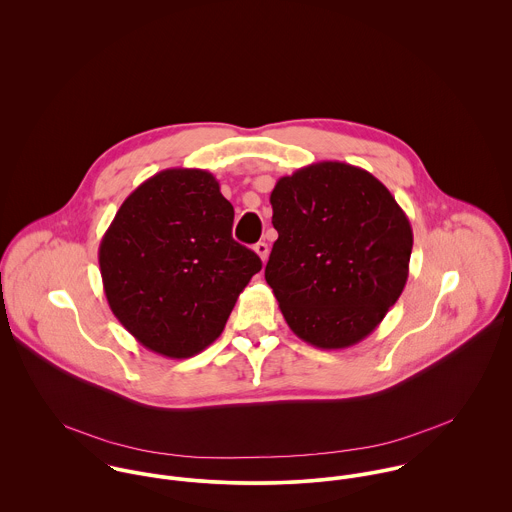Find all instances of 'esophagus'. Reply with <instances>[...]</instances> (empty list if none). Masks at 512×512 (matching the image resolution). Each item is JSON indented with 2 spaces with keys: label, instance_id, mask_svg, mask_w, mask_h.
Here are the masks:
<instances>
[{
  "label": "esophagus",
  "instance_id": "1",
  "mask_svg": "<svg viewBox=\"0 0 512 512\" xmlns=\"http://www.w3.org/2000/svg\"><path fill=\"white\" fill-rule=\"evenodd\" d=\"M254 252L260 256V260L262 262H266L268 260V244L266 242H258V244H254Z\"/></svg>",
  "mask_w": 512,
  "mask_h": 512
}]
</instances>
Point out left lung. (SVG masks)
Wrapping results in <instances>:
<instances>
[{"label": "left lung", "mask_w": 512, "mask_h": 512, "mask_svg": "<svg viewBox=\"0 0 512 512\" xmlns=\"http://www.w3.org/2000/svg\"><path fill=\"white\" fill-rule=\"evenodd\" d=\"M266 282L293 333L325 351L368 337L398 301L414 244L410 220L365 169L319 161L280 177Z\"/></svg>", "instance_id": "left-lung-1"}]
</instances>
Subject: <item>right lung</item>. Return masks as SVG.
Listing matches in <instances>:
<instances>
[{
	"mask_svg": "<svg viewBox=\"0 0 512 512\" xmlns=\"http://www.w3.org/2000/svg\"><path fill=\"white\" fill-rule=\"evenodd\" d=\"M205 169H163L118 209L98 248L112 313L149 351L189 359L217 341L260 258Z\"/></svg>",
	"mask_w": 512,
	"mask_h": 512,
	"instance_id": "right-lung-1",
	"label": "right lung"
}]
</instances>
